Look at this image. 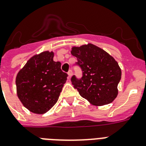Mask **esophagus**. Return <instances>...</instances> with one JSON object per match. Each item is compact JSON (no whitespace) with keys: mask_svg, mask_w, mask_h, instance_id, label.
<instances>
[{"mask_svg":"<svg viewBox=\"0 0 146 146\" xmlns=\"http://www.w3.org/2000/svg\"><path fill=\"white\" fill-rule=\"evenodd\" d=\"M67 74H68V78H70L71 76H72V75H73V73H72V70H69L68 71V73H67Z\"/></svg>","mask_w":146,"mask_h":146,"instance_id":"1","label":"esophagus"}]
</instances>
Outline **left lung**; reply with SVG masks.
Segmentation results:
<instances>
[{
    "label": "left lung",
    "instance_id": "1",
    "mask_svg": "<svg viewBox=\"0 0 146 146\" xmlns=\"http://www.w3.org/2000/svg\"><path fill=\"white\" fill-rule=\"evenodd\" d=\"M71 54L76 57L82 77L71 78L74 88L82 97L94 105H108L116 99L122 72L117 62L102 49L88 44L73 46Z\"/></svg>",
    "mask_w": 146,
    "mask_h": 146
}]
</instances>
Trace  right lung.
Listing matches in <instances>:
<instances>
[{"label": "right lung", "instance_id": "1", "mask_svg": "<svg viewBox=\"0 0 146 146\" xmlns=\"http://www.w3.org/2000/svg\"><path fill=\"white\" fill-rule=\"evenodd\" d=\"M53 56L45 51L33 56L16 76L18 97L26 108L38 114L47 112L57 102L67 81V74Z\"/></svg>", "mask_w": 146, "mask_h": 146}]
</instances>
